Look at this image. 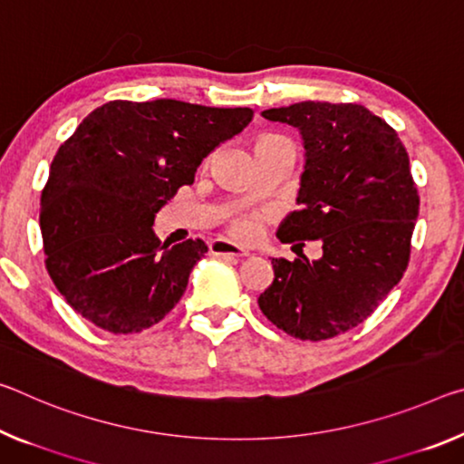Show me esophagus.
<instances>
[{"instance_id": "34e87169", "label": "esophagus", "mask_w": 464, "mask_h": 464, "mask_svg": "<svg viewBox=\"0 0 464 464\" xmlns=\"http://www.w3.org/2000/svg\"><path fill=\"white\" fill-rule=\"evenodd\" d=\"M208 247H210V254L215 256H231V258H246V256H249L247 249L235 246L231 241H225V239L210 241Z\"/></svg>"}]
</instances>
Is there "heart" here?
<instances>
[{
	"label": "heart",
	"mask_w": 464,
	"mask_h": 464,
	"mask_svg": "<svg viewBox=\"0 0 464 464\" xmlns=\"http://www.w3.org/2000/svg\"><path fill=\"white\" fill-rule=\"evenodd\" d=\"M231 231L239 239H254L258 233V218H239L235 220Z\"/></svg>",
	"instance_id": "obj_1"
}]
</instances>
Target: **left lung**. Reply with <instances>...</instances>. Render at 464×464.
I'll list each match as a JSON object with an SVG mask.
<instances>
[{"label": "left lung", "mask_w": 464, "mask_h": 464, "mask_svg": "<svg viewBox=\"0 0 464 464\" xmlns=\"http://www.w3.org/2000/svg\"><path fill=\"white\" fill-rule=\"evenodd\" d=\"M262 117L299 130L305 167L276 237L320 239L322 258H270L262 314L301 341H326L372 315L404 275L419 194L396 131L363 105L304 101Z\"/></svg>", "instance_id": "8db88e82"}]
</instances>
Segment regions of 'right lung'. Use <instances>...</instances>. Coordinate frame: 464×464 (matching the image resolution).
Returning <instances> with one entry per match:
<instances>
[{
  "instance_id": "1",
  "label": "right lung",
  "mask_w": 464,
  "mask_h": 464,
  "mask_svg": "<svg viewBox=\"0 0 464 464\" xmlns=\"http://www.w3.org/2000/svg\"><path fill=\"white\" fill-rule=\"evenodd\" d=\"M254 111L175 99L109 101L57 150L41 194L45 266L57 291L107 333H142L181 299L208 252L202 239L160 244L154 215Z\"/></svg>"
}]
</instances>
